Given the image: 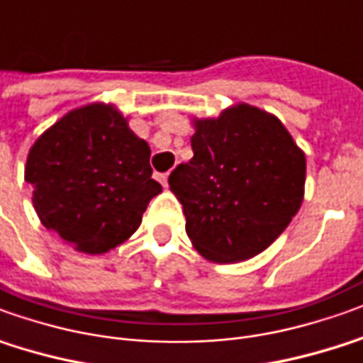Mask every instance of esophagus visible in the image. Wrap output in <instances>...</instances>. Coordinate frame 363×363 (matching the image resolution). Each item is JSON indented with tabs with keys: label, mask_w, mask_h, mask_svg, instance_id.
<instances>
[{
	"label": "esophagus",
	"mask_w": 363,
	"mask_h": 363,
	"mask_svg": "<svg viewBox=\"0 0 363 363\" xmlns=\"http://www.w3.org/2000/svg\"><path fill=\"white\" fill-rule=\"evenodd\" d=\"M157 182L162 184V186H167V172L166 174H157Z\"/></svg>",
	"instance_id": "obj_1"
}]
</instances>
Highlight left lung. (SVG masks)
Returning <instances> with one entry per match:
<instances>
[{
	"instance_id": "1",
	"label": "left lung",
	"mask_w": 363,
	"mask_h": 363,
	"mask_svg": "<svg viewBox=\"0 0 363 363\" xmlns=\"http://www.w3.org/2000/svg\"><path fill=\"white\" fill-rule=\"evenodd\" d=\"M194 157L169 174L186 233L213 262L262 253L301 209L306 157L277 116L235 104L194 120Z\"/></svg>"
}]
</instances>
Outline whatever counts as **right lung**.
Returning <instances> with one entry per match:
<instances>
[{
    "mask_svg": "<svg viewBox=\"0 0 363 363\" xmlns=\"http://www.w3.org/2000/svg\"><path fill=\"white\" fill-rule=\"evenodd\" d=\"M25 182L41 223L91 255L124 243L162 191L146 140L104 102L71 110L45 130L29 150Z\"/></svg>",
    "mask_w": 363,
    "mask_h": 363,
    "instance_id": "1",
    "label": "right lung"
}]
</instances>
